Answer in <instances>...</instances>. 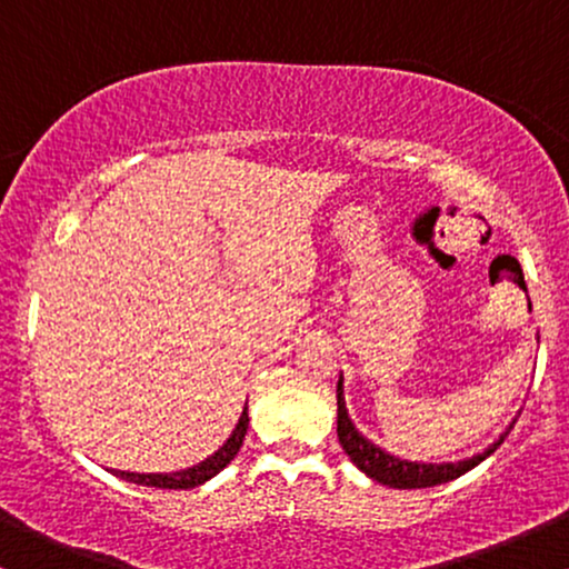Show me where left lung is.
I'll use <instances>...</instances> for the list:
<instances>
[{"instance_id":"8db88e82","label":"left lung","mask_w":569,"mask_h":569,"mask_svg":"<svg viewBox=\"0 0 569 569\" xmlns=\"http://www.w3.org/2000/svg\"><path fill=\"white\" fill-rule=\"evenodd\" d=\"M500 433L498 441H492L485 452L466 457V460H457V462H411V460H401V457L385 452L382 447H377L375 441H369L367 436L361 433L356 426H352L348 407H345V388H342V375H339L337 382V436L339 443H342L345 455L350 457L352 462L358 466V471H363L369 479L380 481L385 487H393V489H422V487H436V485H447V481L457 479V476L468 473L471 468L479 466L481 460H487L495 449L500 447L502 439L508 436Z\"/></svg>"}]
</instances>
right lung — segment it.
<instances>
[{"instance_id":"obj_1","label":"right lung","mask_w":569,"mask_h":569,"mask_svg":"<svg viewBox=\"0 0 569 569\" xmlns=\"http://www.w3.org/2000/svg\"><path fill=\"white\" fill-rule=\"evenodd\" d=\"M246 430H248V403L243 407V411H240V420L230 433V439L221 443V447L211 457H206V460L198 462V466L184 468V471H176V473H130V471H112V473L120 476V479H126V481H133V485H141V487H158V489L200 487V485H206L208 479H213L221 468L230 466V462L234 460V455H238L240 447H243Z\"/></svg>"}]
</instances>
